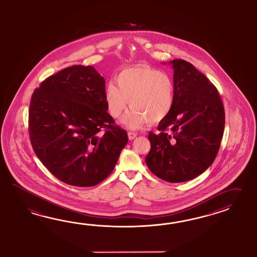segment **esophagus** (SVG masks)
Segmentation results:
<instances>
[{"label":"esophagus","instance_id":"34e87169","mask_svg":"<svg viewBox=\"0 0 257 257\" xmlns=\"http://www.w3.org/2000/svg\"><path fill=\"white\" fill-rule=\"evenodd\" d=\"M137 136H138V134H136V133L128 132V138H129L130 140L136 139Z\"/></svg>","mask_w":257,"mask_h":257}]
</instances>
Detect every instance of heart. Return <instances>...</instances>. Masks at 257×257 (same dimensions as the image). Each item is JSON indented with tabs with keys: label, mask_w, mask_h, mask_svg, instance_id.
Wrapping results in <instances>:
<instances>
[{
	"label": "heart",
	"mask_w": 257,
	"mask_h": 257,
	"mask_svg": "<svg viewBox=\"0 0 257 257\" xmlns=\"http://www.w3.org/2000/svg\"><path fill=\"white\" fill-rule=\"evenodd\" d=\"M116 83L107 84L104 100L113 118H118L133 106L122 123L137 130L151 120L159 122L168 117L175 102V87L171 77L148 65H138L122 70Z\"/></svg>",
	"instance_id": "b5f03b06"
}]
</instances>
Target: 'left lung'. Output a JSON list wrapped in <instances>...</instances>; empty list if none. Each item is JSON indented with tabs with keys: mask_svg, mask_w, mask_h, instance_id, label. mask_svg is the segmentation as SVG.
<instances>
[{
	"mask_svg": "<svg viewBox=\"0 0 257 257\" xmlns=\"http://www.w3.org/2000/svg\"><path fill=\"white\" fill-rule=\"evenodd\" d=\"M174 71L175 102L160 121L159 134L150 132L149 169L172 183L191 181L215 160L224 129V108L218 90L192 63L168 62Z\"/></svg>",
	"mask_w": 257,
	"mask_h": 257,
	"instance_id": "1",
	"label": "left lung"
}]
</instances>
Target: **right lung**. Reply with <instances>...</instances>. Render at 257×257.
Here are the masks:
<instances>
[{
	"label": "right lung",
	"instance_id": "add662e5",
	"mask_svg": "<svg viewBox=\"0 0 257 257\" xmlns=\"http://www.w3.org/2000/svg\"><path fill=\"white\" fill-rule=\"evenodd\" d=\"M104 90V77L92 66L74 65L48 77L33 93L32 146L66 184L90 187L104 181L128 143L126 131L107 113Z\"/></svg>",
	"mask_w": 257,
	"mask_h": 257
}]
</instances>
